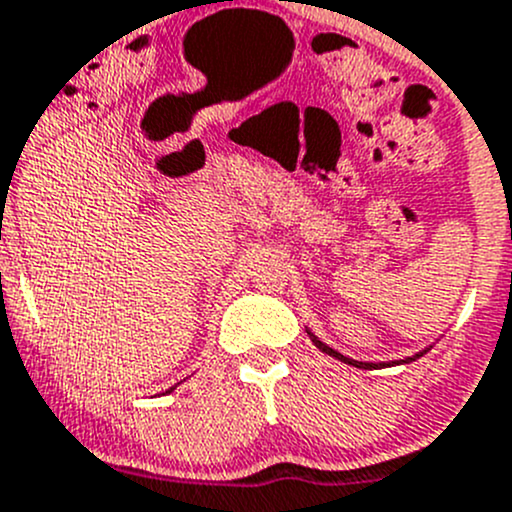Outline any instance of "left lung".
<instances>
[{"instance_id":"obj_1","label":"left lung","mask_w":512,"mask_h":512,"mask_svg":"<svg viewBox=\"0 0 512 512\" xmlns=\"http://www.w3.org/2000/svg\"><path fill=\"white\" fill-rule=\"evenodd\" d=\"M313 343H316V346L321 348L323 353H328V356H336L338 361H343V363H351V366H356V368H378V366H381V363H358V361H351V358L341 356V353H338V351H333V348H328L326 343H321V341H318V338H313ZM418 356H421V353H418ZM418 356H413V358H418ZM413 358H408V361H413Z\"/></svg>"}]
</instances>
